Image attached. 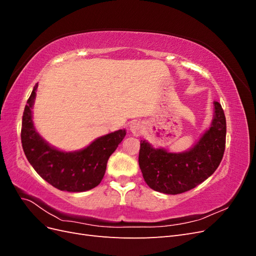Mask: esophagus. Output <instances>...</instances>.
<instances>
[{
    "label": "esophagus",
    "instance_id": "34e87169",
    "mask_svg": "<svg viewBox=\"0 0 256 256\" xmlns=\"http://www.w3.org/2000/svg\"><path fill=\"white\" fill-rule=\"evenodd\" d=\"M143 124L138 120H134L130 124V131L132 132L134 136H138L142 134L143 131Z\"/></svg>",
    "mask_w": 256,
    "mask_h": 256
}]
</instances>
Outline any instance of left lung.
I'll return each instance as SVG.
<instances>
[{
  "label": "left lung",
  "instance_id": "1",
  "mask_svg": "<svg viewBox=\"0 0 256 256\" xmlns=\"http://www.w3.org/2000/svg\"><path fill=\"white\" fill-rule=\"evenodd\" d=\"M214 106L210 127L187 152H170L141 141L138 166L150 188L166 194H180L196 188L214 174L223 158L226 136L222 106L218 102H214Z\"/></svg>",
  "mask_w": 256,
  "mask_h": 256
}]
</instances>
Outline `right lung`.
Wrapping results in <instances>:
<instances>
[{
	"mask_svg": "<svg viewBox=\"0 0 256 256\" xmlns=\"http://www.w3.org/2000/svg\"><path fill=\"white\" fill-rule=\"evenodd\" d=\"M37 86L38 83L28 99L21 128L22 148L30 166L46 182L62 191L83 192L97 187L104 176L108 159L125 138L126 130L100 136L81 150L54 148L38 134L33 124Z\"/></svg>",
	"mask_w": 256,
	"mask_h": 256,
	"instance_id": "1",
	"label": "right lung"
}]
</instances>
